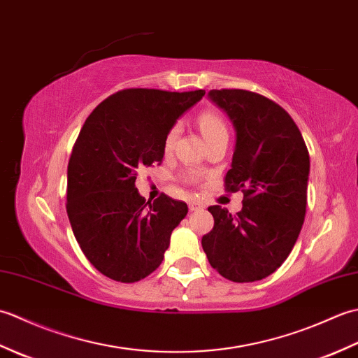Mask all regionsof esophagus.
Wrapping results in <instances>:
<instances>
[{"label":"esophagus","instance_id":"obj_1","mask_svg":"<svg viewBox=\"0 0 358 358\" xmlns=\"http://www.w3.org/2000/svg\"><path fill=\"white\" fill-rule=\"evenodd\" d=\"M189 209L191 210H199V209H203V204L199 203V201H191L189 203Z\"/></svg>","mask_w":358,"mask_h":358}]
</instances>
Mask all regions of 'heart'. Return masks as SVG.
I'll list each match as a JSON object with an SVG mask.
<instances>
[{
    "instance_id": "heart-1",
    "label": "heart",
    "mask_w": 358,
    "mask_h": 358,
    "mask_svg": "<svg viewBox=\"0 0 358 358\" xmlns=\"http://www.w3.org/2000/svg\"><path fill=\"white\" fill-rule=\"evenodd\" d=\"M196 123H199L200 131H201L204 138H206L208 144L217 138H222V136H227V126L224 123V120L214 110H203L200 115L196 117ZM177 135H178V126H172L169 131H167V134L164 136V143H163L164 152H171L173 149ZM186 178H187V181L196 180L194 173H189Z\"/></svg>"
}]
</instances>
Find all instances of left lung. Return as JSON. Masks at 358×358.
Masks as SVG:
<instances>
[{
	"label": "left lung",
	"instance_id": "8db88e82",
	"mask_svg": "<svg viewBox=\"0 0 358 358\" xmlns=\"http://www.w3.org/2000/svg\"><path fill=\"white\" fill-rule=\"evenodd\" d=\"M209 96L237 132L224 189L245 196L235 215L218 204L209 208L214 227L201 246L224 278L263 280L291 254L305 222L309 152L295 121L269 98L245 89H214Z\"/></svg>",
	"mask_w": 358,
	"mask_h": 358
}]
</instances>
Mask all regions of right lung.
Listing matches in <instances>:
<instances>
[{"mask_svg": "<svg viewBox=\"0 0 358 358\" xmlns=\"http://www.w3.org/2000/svg\"><path fill=\"white\" fill-rule=\"evenodd\" d=\"M204 94L123 89L83 124L67 164L66 210L83 254L103 275L135 283L162 264L187 204L166 194L146 201L135 180L141 167L163 162L167 131Z\"/></svg>", "mask_w": 358, "mask_h": 358, "instance_id": "obj_1", "label": "right lung"}]
</instances>
